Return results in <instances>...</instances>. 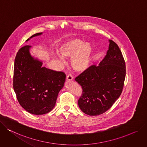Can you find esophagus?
<instances>
[{"mask_svg": "<svg viewBox=\"0 0 147 147\" xmlns=\"http://www.w3.org/2000/svg\"><path fill=\"white\" fill-rule=\"evenodd\" d=\"M73 79H74V78L72 77V76L71 75H68L66 78V80H67V81H68V82L72 81V80H73Z\"/></svg>", "mask_w": 147, "mask_h": 147, "instance_id": "1", "label": "esophagus"}]
</instances>
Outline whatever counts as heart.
I'll return each instance as SVG.
<instances>
[{
	"label": "heart",
	"instance_id": "1",
	"mask_svg": "<svg viewBox=\"0 0 147 147\" xmlns=\"http://www.w3.org/2000/svg\"><path fill=\"white\" fill-rule=\"evenodd\" d=\"M58 52L53 54L58 61L65 62L64 58H71V64L77 72L86 71L90 64L92 54V45L89 42H84L82 40L72 38L65 41L58 47Z\"/></svg>",
	"mask_w": 147,
	"mask_h": 147
}]
</instances>
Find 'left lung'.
Masks as SVG:
<instances>
[{
    "label": "left lung",
    "instance_id": "8db88e82",
    "mask_svg": "<svg viewBox=\"0 0 147 147\" xmlns=\"http://www.w3.org/2000/svg\"><path fill=\"white\" fill-rule=\"evenodd\" d=\"M109 49L99 66L92 65L75 78L83 94L78 100L80 109L89 116L108 110L120 97L125 77V64L116 42L109 40Z\"/></svg>",
    "mask_w": 147,
    "mask_h": 147
}]
</instances>
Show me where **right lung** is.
Listing matches in <instances>:
<instances>
[{"mask_svg": "<svg viewBox=\"0 0 147 147\" xmlns=\"http://www.w3.org/2000/svg\"><path fill=\"white\" fill-rule=\"evenodd\" d=\"M42 34L36 33L31 38ZM31 46L21 48L16 55L14 65L13 88L18 100L28 113L42 115L55 106L59 91L63 88L66 75L42 67V61L32 56Z\"/></svg>", "mask_w": 147, "mask_h": 147, "instance_id": "add662e5", "label": "right lung"}]
</instances>
